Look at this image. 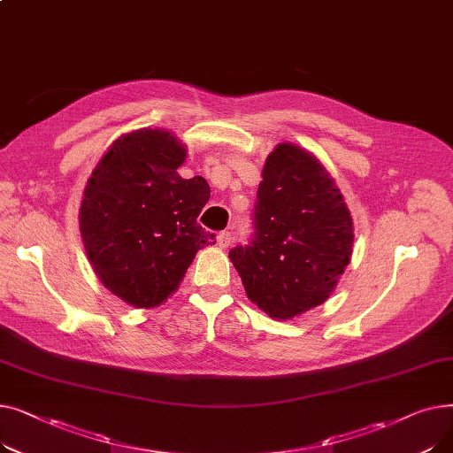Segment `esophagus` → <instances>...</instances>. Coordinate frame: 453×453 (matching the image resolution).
I'll use <instances>...</instances> for the list:
<instances>
[{
	"instance_id": "obj_1",
	"label": "esophagus",
	"mask_w": 453,
	"mask_h": 453,
	"mask_svg": "<svg viewBox=\"0 0 453 453\" xmlns=\"http://www.w3.org/2000/svg\"><path fill=\"white\" fill-rule=\"evenodd\" d=\"M217 241H219L220 248H227L231 244V233L229 231H220L219 236H217Z\"/></svg>"
}]
</instances>
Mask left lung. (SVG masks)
<instances>
[{
  "mask_svg": "<svg viewBox=\"0 0 453 453\" xmlns=\"http://www.w3.org/2000/svg\"><path fill=\"white\" fill-rule=\"evenodd\" d=\"M248 244L229 251L248 297L277 319L325 303L352 253V219L321 163L280 142L268 156Z\"/></svg>",
  "mask_w": 453,
  "mask_h": 453,
  "instance_id": "1",
  "label": "left lung"
}]
</instances>
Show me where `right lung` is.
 I'll use <instances>...</instances> for the list:
<instances>
[{"instance_id":"add662e5","label":"right lung","mask_w":453,"mask_h":453,"mask_svg":"<svg viewBox=\"0 0 453 453\" xmlns=\"http://www.w3.org/2000/svg\"><path fill=\"white\" fill-rule=\"evenodd\" d=\"M185 147L163 130L119 137L88 180L81 233L104 287L137 308L161 304L214 233L198 224L211 196L202 176L176 169Z\"/></svg>"}]
</instances>
